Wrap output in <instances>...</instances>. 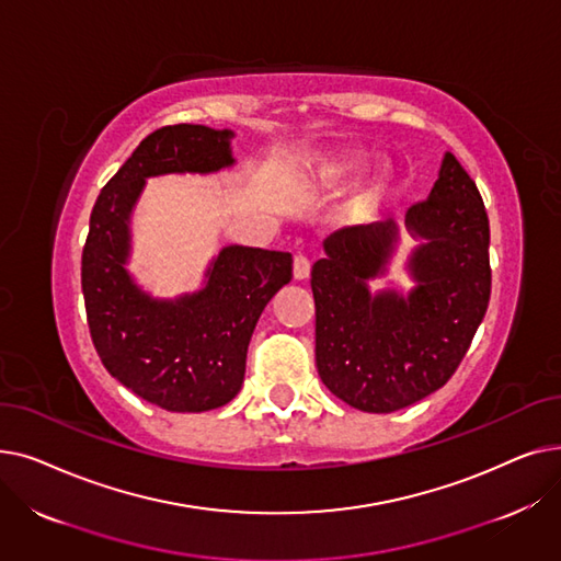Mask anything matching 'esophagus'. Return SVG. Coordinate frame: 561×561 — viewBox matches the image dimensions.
I'll return each mask as SVG.
<instances>
[{
  "mask_svg": "<svg viewBox=\"0 0 561 561\" xmlns=\"http://www.w3.org/2000/svg\"><path fill=\"white\" fill-rule=\"evenodd\" d=\"M309 273H311V263H309V259L307 256H302V254H298L296 256V261H293V277L296 279H307L309 277Z\"/></svg>",
  "mask_w": 561,
  "mask_h": 561,
  "instance_id": "esophagus-1",
  "label": "esophagus"
}]
</instances>
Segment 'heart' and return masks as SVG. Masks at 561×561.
<instances>
[{
	"label": "heart",
	"mask_w": 561,
	"mask_h": 561,
	"mask_svg": "<svg viewBox=\"0 0 561 561\" xmlns=\"http://www.w3.org/2000/svg\"><path fill=\"white\" fill-rule=\"evenodd\" d=\"M362 168H364V163L359 157L341 154V157L330 159L328 170H325V186L341 188V186L350 184L352 180H357ZM387 191H389V180L385 174H377L375 180L355 197V202H352V214L359 218L373 216L379 209V204L385 202Z\"/></svg>",
	"instance_id": "obj_1"
}]
</instances>
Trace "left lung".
Wrapping results in <instances>:
<instances>
[{
  "label": "left lung",
  "instance_id": "8db88e82",
  "mask_svg": "<svg viewBox=\"0 0 561 561\" xmlns=\"http://www.w3.org/2000/svg\"><path fill=\"white\" fill-rule=\"evenodd\" d=\"M421 241L407 261L409 293L370 290L400 241L393 220L345 227L311 268L316 366L336 398L368 414L414 404L457 370L489 307V218L476 182L446 152L425 202L404 216Z\"/></svg>",
  "mask_w": 561,
  "mask_h": 561
}]
</instances>
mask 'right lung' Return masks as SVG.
Listing matches in <instances>:
<instances>
[{
	"label": "right lung",
	"instance_id": "obj_1",
	"mask_svg": "<svg viewBox=\"0 0 561 561\" xmlns=\"http://www.w3.org/2000/svg\"><path fill=\"white\" fill-rule=\"evenodd\" d=\"M231 129L172 125L147 136L102 188L81 254L88 328L104 368L138 398L197 414L227 404L243 387L256 320L293 277L288 252L227 245L204 286L165 300L127 271L131 214L150 176L211 174L236 163Z\"/></svg>",
	"mask_w": 561,
	"mask_h": 561
}]
</instances>
